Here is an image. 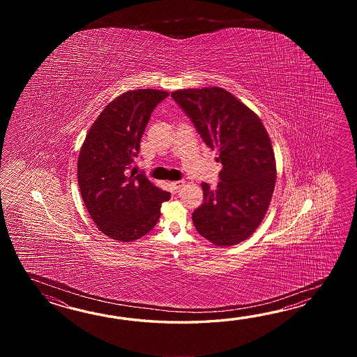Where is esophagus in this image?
<instances>
[{"label": "esophagus", "instance_id": "obj_1", "mask_svg": "<svg viewBox=\"0 0 357 357\" xmlns=\"http://www.w3.org/2000/svg\"><path fill=\"white\" fill-rule=\"evenodd\" d=\"M171 185H172V188H174V189H181L182 186L185 185V181H182V180H180V181H174L171 182Z\"/></svg>", "mask_w": 357, "mask_h": 357}]
</instances>
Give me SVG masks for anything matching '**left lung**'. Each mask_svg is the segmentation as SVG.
<instances>
[{"mask_svg": "<svg viewBox=\"0 0 357 357\" xmlns=\"http://www.w3.org/2000/svg\"><path fill=\"white\" fill-rule=\"evenodd\" d=\"M222 163L217 189L203 182L204 202L192 213L197 232L218 246L243 243L259 227L275 185L269 135L257 114L220 86L171 93Z\"/></svg>", "mask_w": 357, "mask_h": 357, "instance_id": "1", "label": "left lung"}]
</instances>
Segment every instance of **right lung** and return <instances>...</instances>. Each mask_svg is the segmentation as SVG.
<instances>
[{"instance_id":"right-lung-1","label":"right lung","mask_w":357,"mask_h":357,"mask_svg":"<svg viewBox=\"0 0 357 357\" xmlns=\"http://www.w3.org/2000/svg\"><path fill=\"white\" fill-rule=\"evenodd\" d=\"M167 91L137 89L107 105L91 125L77 160V182L91 220L105 235L130 243L146 235L171 194L129 169L153 109Z\"/></svg>"}]
</instances>
